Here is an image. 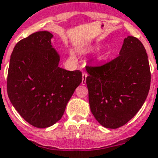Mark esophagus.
I'll return each instance as SVG.
<instances>
[{
  "mask_svg": "<svg viewBox=\"0 0 158 158\" xmlns=\"http://www.w3.org/2000/svg\"><path fill=\"white\" fill-rule=\"evenodd\" d=\"M86 77H87V73H82V81H81V84L83 85H85L86 83Z\"/></svg>",
  "mask_w": 158,
  "mask_h": 158,
  "instance_id": "obj_1",
  "label": "esophagus"
}]
</instances>
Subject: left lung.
<instances>
[{
  "label": "left lung",
  "mask_w": 158,
  "mask_h": 158,
  "mask_svg": "<svg viewBox=\"0 0 158 158\" xmlns=\"http://www.w3.org/2000/svg\"><path fill=\"white\" fill-rule=\"evenodd\" d=\"M90 110L102 126L118 129L140 110L150 88L146 51L137 37L124 40L119 56L99 66L86 65Z\"/></svg>",
  "instance_id": "1"
}]
</instances>
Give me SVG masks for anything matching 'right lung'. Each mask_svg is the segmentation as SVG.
<instances>
[{
    "label": "right lung",
    "instance_id": "obj_1",
    "mask_svg": "<svg viewBox=\"0 0 158 158\" xmlns=\"http://www.w3.org/2000/svg\"><path fill=\"white\" fill-rule=\"evenodd\" d=\"M52 34L39 31L15 45L9 61L7 93L13 107L34 127L47 128L63 116L81 82L80 70L58 66L60 56L51 44Z\"/></svg>",
    "mask_w": 158,
    "mask_h": 158
}]
</instances>
